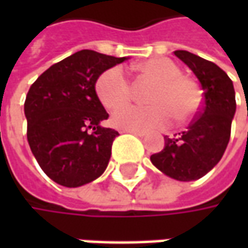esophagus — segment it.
<instances>
[{"label":"esophagus","mask_w":248,"mask_h":248,"mask_svg":"<svg viewBox=\"0 0 248 248\" xmlns=\"http://www.w3.org/2000/svg\"><path fill=\"white\" fill-rule=\"evenodd\" d=\"M125 132L134 134V135H137V137H145V135H146V134H145L143 131H125Z\"/></svg>","instance_id":"34e87169"}]
</instances>
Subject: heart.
I'll return each instance as SVG.
<instances>
[{"mask_svg":"<svg viewBox=\"0 0 248 248\" xmlns=\"http://www.w3.org/2000/svg\"><path fill=\"white\" fill-rule=\"evenodd\" d=\"M137 70L156 84L148 93V106H127L111 116V124L124 131H150L164 127L170 114L178 123L190 120L200 108L202 93L197 82L181 74L171 59L158 56L137 64ZM100 103L108 110H116L131 99V84L120 66H113L100 74L95 82Z\"/></svg>","mask_w":248,"mask_h":248,"instance_id":"b5f03b06","label":"heart"}]
</instances>
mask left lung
Returning <instances> with one entry per match:
<instances>
[{
	"instance_id": "left-lung-1",
	"label": "left lung",
	"mask_w": 248,
	"mask_h": 248,
	"mask_svg": "<svg viewBox=\"0 0 248 248\" xmlns=\"http://www.w3.org/2000/svg\"><path fill=\"white\" fill-rule=\"evenodd\" d=\"M174 53L195 73L204 91V100L199 117L175 138L164 137V149L152 155L150 160L167 176L189 182L204 176L224 156L236 99L233 82L215 63L187 51Z\"/></svg>"
}]
</instances>
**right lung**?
I'll use <instances>...</instances> for the list:
<instances>
[{
    "label": "right lung",
    "mask_w": 248,
    "mask_h": 248,
    "mask_svg": "<svg viewBox=\"0 0 248 248\" xmlns=\"http://www.w3.org/2000/svg\"><path fill=\"white\" fill-rule=\"evenodd\" d=\"M124 61L82 49L52 64L30 87L24 102L27 140L37 163L56 184L77 187L105 172L119 132L100 125L109 114L95 82Z\"/></svg>",
    "instance_id": "add662e5"
}]
</instances>
